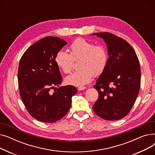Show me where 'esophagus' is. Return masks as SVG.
<instances>
[{"label": "esophagus", "instance_id": "34e87169", "mask_svg": "<svg viewBox=\"0 0 155 155\" xmlns=\"http://www.w3.org/2000/svg\"><path fill=\"white\" fill-rule=\"evenodd\" d=\"M85 88H86L85 87H80L78 88V91H83V90H85Z\"/></svg>", "mask_w": 155, "mask_h": 155}]
</instances>
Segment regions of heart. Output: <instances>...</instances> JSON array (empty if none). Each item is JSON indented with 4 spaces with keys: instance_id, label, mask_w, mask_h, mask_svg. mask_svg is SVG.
<instances>
[{
    "instance_id": "b5f03b06",
    "label": "heart",
    "mask_w": 155,
    "mask_h": 155,
    "mask_svg": "<svg viewBox=\"0 0 155 155\" xmlns=\"http://www.w3.org/2000/svg\"><path fill=\"white\" fill-rule=\"evenodd\" d=\"M69 53L62 50L56 53L54 61L57 66L64 73H70L74 60H78L80 69L66 78L67 84L82 87L91 82L93 76L101 75L107 66L108 53L101 45H94L82 38L75 39L69 46Z\"/></svg>"
}]
</instances>
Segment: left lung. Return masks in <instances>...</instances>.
Returning a JSON list of instances; mask_svg holds the SVG:
<instances>
[{
	"instance_id": "left-lung-1",
	"label": "left lung",
	"mask_w": 155,
	"mask_h": 155,
	"mask_svg": "<svg viewBox=\"0 0 155 155\" xmlns=\"http://www.w3.org/2000/svg\"><path fill=\"white\" fill-rule=\"evenodd\" d=\"M93 35L104 39L109 53L107 66L94 86L99 98L93 110L104 119H120L131 110L140 92V61L133 48L124 39L108 32Z\"/></svg>"
}]
</instances>
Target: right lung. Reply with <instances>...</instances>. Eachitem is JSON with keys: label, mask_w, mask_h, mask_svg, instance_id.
<instances>
[{"label": "right lung", "mask_w": 155, "mask_h": 155, "mask_svg": "<svg viewBox=\"0 0 155 155\" xmlns=\"http://www.w3.org/2000/svg\"><path fill=\"white\" fill-rule=\"evenodd\" d=\"M65 45L67 42L59 38L45 37L31 46L20 60L18 78L21 98L29 114L44 123H54L66 115L71 97L77 92L72 85L57 88L62 78L54 57Z\"/></svg>", "instance_id": "right-lung-1"}]
</instances>
